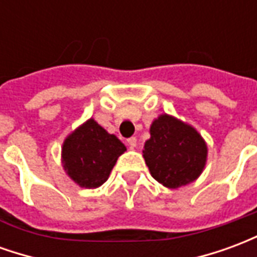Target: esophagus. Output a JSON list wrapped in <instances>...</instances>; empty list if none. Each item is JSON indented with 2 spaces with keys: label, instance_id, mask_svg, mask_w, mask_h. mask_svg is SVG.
<instances>
[{
  "label": "esophagus",
  "instance_id": "obj_1",
  "mask_svg": "<svg viewBox=\"0 0 257 257\" xmlns=\"http://www.w3.org/2000/svg\"><path fill=\"white\" fill-rule=\"evenodd\" d=\"M128 145H129V147H131V149H135V147L138 146V140H136V138H129Z\"/></svg>",
  "mask_w": 257,
  "mask_h": 257
}]
</instances>
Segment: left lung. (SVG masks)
I'll return each mask as SVG.
<instances>
[{
	"mask_svg": "<svg viewBox=\"0 0 257 257\" xmlns=\"http://www.w3.org/2000/svg\"><path fill=\"white\" fill-rule=\"evenodd\" d=\"M206 156V143L191 125L168 114L153 121L143 157L158 183L168 189L191 183L204 171Z\"/></svg>",
	"mask_w": 257,
	"mask_h": 257,
	"instance_id": "8db88e82",
	"label": "left lung"
}]
</instances>
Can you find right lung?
<instances>
[{
	"instance_id": "right-lung-1",
	"label": "right lung",
	"mask_w": 257,
	"mask_h": 257,
	"mask_svg": "<svg viewBox=\"0 0 257 257\" xmlns=\"http://www.w3.org/2000/svg\"><path fill=\"white\" fill-rule=\"evenodd\" d=\"M123 151L126 147L122 142L90 118L66 138L62 161L64 171L79 187L96 189L108 179Z\"/></svg>"
}]
</instances>
